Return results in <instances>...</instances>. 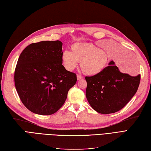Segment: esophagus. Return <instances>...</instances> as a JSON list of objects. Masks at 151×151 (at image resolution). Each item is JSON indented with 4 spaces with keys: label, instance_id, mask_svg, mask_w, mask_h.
<instances>
[{
    "label": "esophagus",
    "instance_id": "34e87169",
    "mask_svg": "<svg viewBox=\"0 0 151 151\" xmlns=\"http://www.w3.org/2000/svg\"><path fill=\"white\" fill-rule=\"evenodd\" d=\"M76 77H77V80H81V79L83 78V77L81 75H77Z\"/></svg>",
    "mask_w": 151,
    "mask_h": 151
}]
</instances>
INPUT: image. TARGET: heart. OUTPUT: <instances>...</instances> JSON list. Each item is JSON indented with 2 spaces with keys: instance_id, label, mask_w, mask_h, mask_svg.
<instances>
[{
  "instance_id": "b5f03b06",
  "label": "heart",
  "mask_w": 151,
  "mask_h": 151,
  "mask_svg": "<svg viewBox=\"0 0 151 151\" xmlns=\"http://www.w3.org/2000/svg\"><path fill=\"white\" fill-rule=\"evenodd\" d=\"M61 60L68 71H72L80 62V68L84 74L94 76L102 73L110 62L109 54L99 45L91 43H76L71 47V51L62 52Z\"/></svg>"
}]
</instances>
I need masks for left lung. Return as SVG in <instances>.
<instances>
[{
	"label": "left lung",
	"instance_id": "obj_1",
	"mask_svg": "<svg viewBox=\"0 0 151 151\" xmlns=\"http://www.w3.org/2000/svg\"><path fill=\"white\" fill-rule=\"evenodd\" d=\"M86 95L90 106L101 114L114 113L125 107L137 91L140 75L122 73L112 60L98 75L86 76Z\"/></svg>",
	"mask_w": 151,
	"mask_h": 151
}]
</instances>
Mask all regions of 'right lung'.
Returning <instances> with one entry per match:
<instances>
[{
  "instance_id": "obj_1",
  "label": "right lung",
  "mask_w": 151,
  "mask_h": 151,
  "mask_svg": "<svg viewBox=\"0 0 151 151\" xmlns=\"http://www.w3.org/2000/svg\"><path fill=\"white\" fill-rule=\"evenodd\" d=\"M60 41H42L27 46L17 62L15 88L22 102L33 113H55L76 82L75 73L62 64Z\"/></svg>"
}]
</instances>
